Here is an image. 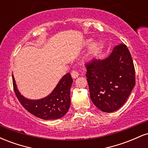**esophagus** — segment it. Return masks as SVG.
Here are the masks:
<instances>
[{"instance_id":"1","label":"esophagus","mask_w":148,"mask_h":148,"mask_svg":"<svg viewBox=\"0 0 148 148\" xmlns=\"http://www.w3.org/2000/svg\"><path fill=\"white\" fill-rule=\"evenodd\" d=\"M71 75H72V77L73 79H76V78H78V76H79V72H76V71H72V73H71Z\"/></svg>"}]
</instances>
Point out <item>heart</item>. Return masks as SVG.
<instances>
[{
    "label": "heart",
    "instance_id": "1",
    "mask_svg": "<svg viewBox=\"0 0 148 148\" xmlns=\"http://www.w3.org/2000/svg\"><path fill=\"white\" fill-rule=\"evenodd\" d=\"M90 42V40H87L85 43V45H87ZM99 49V44L97 42H92L90 45L89 48L88 49L87 53L86 55V60H91L95 56V55L97 53Z\"/></svg>",
    "mask_w": 148,
    "mask_h": 148
}]
</instances>
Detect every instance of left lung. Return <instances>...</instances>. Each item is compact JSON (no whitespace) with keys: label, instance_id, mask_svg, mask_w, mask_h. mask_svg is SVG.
<instances>
[{"label":"left lung","instance_id":"obj_1","mask_svg":"<svg viewBox=\"0 0 148 148\" xmlns=\"http://www.w3.org/2000/svg\"><path fill=\"white\" fill-rule=\"evenodd\" d=\"M86 70L92 101L103 112L119 109L135 86L133 60L124 44L115 47L106 58L93 59L86 64Z\"/></svg>","mask_w":148,"mask_h":148}]
</instances>
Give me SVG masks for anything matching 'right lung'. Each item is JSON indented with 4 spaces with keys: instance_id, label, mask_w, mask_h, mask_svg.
<instances>
[{
    "instance_id": "add662e5",
    "label": "right lung",
    "mask_w": 148,
    "mask_h": 148,
    "mask_svg": "<svg viewBox=\"0 0 148 148\" xmlns=\"http://www.w3.org/2000/svg\"><path fill=\"white\" fill-rule=\"evenodd\" d=\"M12 82L16 96L21 104L29 113L43 120H56L63 117L70 106V89L73 80L67 73L59 81L48 96L40 99H29L21 95L17 89L12 74Z\"/></svg>"
}]
</instances>
